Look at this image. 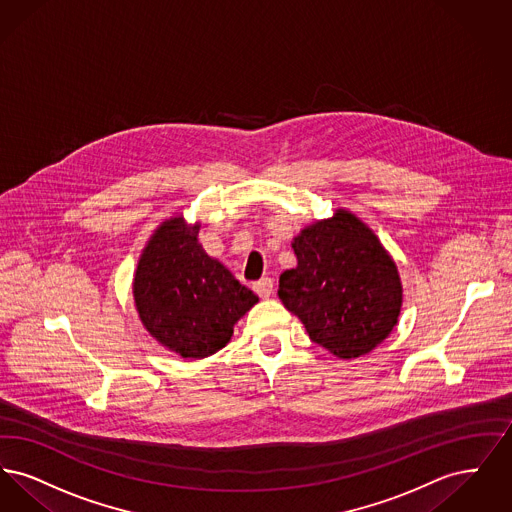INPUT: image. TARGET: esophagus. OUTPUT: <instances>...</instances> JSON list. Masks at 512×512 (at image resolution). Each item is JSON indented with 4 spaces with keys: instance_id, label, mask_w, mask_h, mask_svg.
I'll return each instance as SVG.
<instances>
[{
    "instance_id": "1",
    "label": "esophagus",
    "mask_w": 512,
    "mask_h": 512,
    "mask_svg": "<svg viewBox=\"0 0 512 512\" xmlns=\"http://www.w3.org/2000/svg\"><path fill=\"white\" fill-rule=\"evenodd\" d=\"M253 292L257 293L259 297H263V299H267L270 297L272 293H274V284H272V278H261V280H257L255 284H253Z\"/></svg>"
}]
</instances>
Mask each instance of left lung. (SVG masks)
I'll use <instances>...</instances> for the list:
<instances>
[{"label":"left lung","mask_w":512,"mask_h":512,"mask_svg":"<svg viewBox=\"0 0 512 512\" xmlns=\"http://www.w3.org/2000/svg\"><path fill=\"white\" fill-rule=\"evenodd\" d=\"M297 267L282 272L278 295L309 338L355 359L390 336L401 282L386 249L349 211L305 228L293 242Z\"/></svg>","instance_id":"left-lung-1"}]
</instances>
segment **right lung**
<instances>
[{
	"instance_id": "add662e5",
	"label": "right lung",
	"mask_w": 512,
	"mask_h": 512,
	"mask_svg": "<svg viewBox=\"0 0 512 512\" xmlns=\"http://www.w3.org/2000/svg\"><path fill=\"white\" fill-rule=\"evenodd\" d=\"M199 226L167 220L149 240L134 297L149 334L186 359L222 349L234 324L259 301L197 242Z\"/></svg>"
}]
</instances>
